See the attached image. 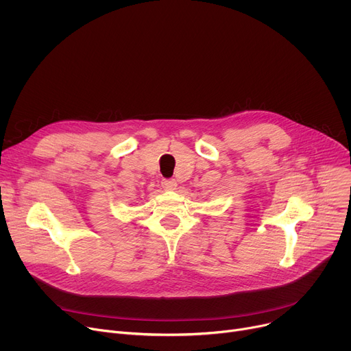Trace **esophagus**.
I'll return each mask as SVG.
<instances>
[{
    "label": "esophagus",
    "instance_id": "obj_1",
    "mask_svg": "<svg viewBox=\"0 0 351 351\" xmlns=\"http://www.w3.org/2000/svg\"><path fill=\"white\" fill-rule=\"evenodd\" d=\"M161 184H162V187H164L165 190H175L176 186H178V183H176L175 179H164V180L161 182Z\"/></svg>",
    "mask_w": 351,
    "mask_h": 351
}]
</instances>
